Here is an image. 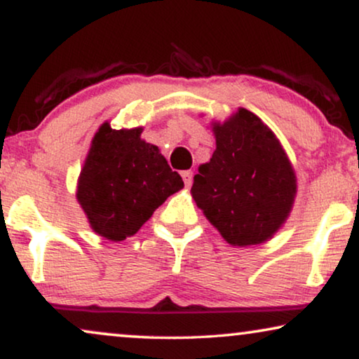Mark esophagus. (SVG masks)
Instances as JSON below:
<instances>
[{
    "label": "esophagus",
    "mask_w": 359,
    "mask_h": 359,
    "mask_svg": "<svg viewBox=\"0 0 359 359\" xmlns=\"http://www.w3.org/2000/svg\"><path fill=\"white\" fill-rule=\"evenodd\" d=\"M181 176H183V181H184V184L189 186L193 184V171L191 170H186V171H183V173H181Z\"/></svg>",
    "instance_id": "obj_1"
}]
</instances>
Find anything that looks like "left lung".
I'll list each match as a JSON object with an SVG mask.
<instances>
[{
  "label": "left lung",
  "instance_id": "1",
  "mask_svg": "<svg viewBox=\"0 0 359 359\" xmlns=\"http://www.w3.org/2000/svg\"><path fill=\"white\" fill-rule=\"evenodd\" d=\"M215 150L198 168L191 196L205 219L233 247L259 245L286 224L297 194L291 160L274 132L238 107L212 121Z\"/></svg>",
  "mask_w": 359,
  "mask_h": 359
}]
</instances>
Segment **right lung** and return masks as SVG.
<instances>
[{
  "instance_id": "add662e5",
  "label": "right lung",
  "mask_w": 359,
  "mask_h": 359,
  "mask_svg": "<svg viewBox=\"0 0 359 359\" xmlns=\"http://www.w3.org/2000/svg\"><path fill=\"white\" fill-rule=\"evenodd\" d=\"M142 130L101 124L78 176V204L93 232L111 242L135 235L166 198L184 188L158 147L142 139Z\"/></svg>"
}]
</instances>
